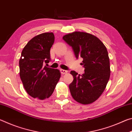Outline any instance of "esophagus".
<instances>
[{
	"label": "esophagus",
	"instance_id": "obj_1",
	"mask_svg": "<svg viewBox=\"0 0 132 132\" xmlns=\"http://www.w3.org/2000/svg\"><path fill=\"white\" fill-rule=\"evenodd\" d=\"M60 71H61V73H62V75L66 74V73H68V71L65 70H63V69H61V70H60Z\"/></svg>",
	"mask_w": 132,
	"mask_h": 132
}]
</instances>
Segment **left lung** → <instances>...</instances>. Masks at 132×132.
I'll return each instance as SVG.
<instances>
[{"label": "left lung", "mask_w": 132, "mask_h": 132, "mask_svg": "<svg viewBox=\"0 0 132 132\" xmlns=\"http://www.w3.org/2000/svg\"><path fill=\"white\" fill-rule=\"evenodd\" d=\"M63 39L72 48L76 57L82 58L84 73L78 75L71 71L73 81L69 89L74 100L82 104L96 101L104 92L110 77V63L104 44L97 37L84 32L75 31Z\"/></svg>", "instance_id": "8db88e82"}]
</instances>
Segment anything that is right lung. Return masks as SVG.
<instances>
[{
	"instance_id": "add662e5",
	"label": "right lung",
	"mask_w": 132,
	"mask_h": 132,
	"mask_svg": "<svg viewBox=\"0 0 132 132\" xmlns=\"http://www.w3.org/2000/svg\"><path fill=\"white\" fill-rule=\"evenodd\" d=\"M54 41L53 32L42 33L32 38L22 51L20 76L27 93L34 98H48L61 77L58 69L43 66L51 61L50 50Z\"/></svg>"
}]
</instances>
